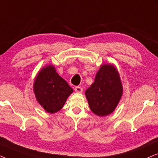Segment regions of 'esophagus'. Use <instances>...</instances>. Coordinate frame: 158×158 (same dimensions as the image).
<instances>
[{
  "instance_id": "34e87169",
  "label": "esophagus",
  "mask_w": 158,
  "mask_h": 158,
  "mask_svg": "<svg viewBox=\"0 0 158 158\" xmlns=\"http://www.w3.org/2000/svg\"><path fill=\"white\" fill-rule=\"evenodd\" d=\"M74 89H75V92H77V93H81V92H83L82 87H79V86H78V87H76Z\"/></svg>"
}]
</instances>
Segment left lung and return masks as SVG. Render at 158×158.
<instances>
[{
    "mask_svg": "<svg viewBox=\"0 0 158 158\" xmlns=\"http://www.w3.org/2000/svg\"><path fill=\"white\" fill-rule=\"evenodd\" d=\"M122 92L123 87L116 69L112 65L104 64L85 94L92 112L99 116H105L115 110Z\"/></svg>",
    "mask_w": 158,
    "mask_h": 158,
    "instance_id": "obj_1",
    "label": "left lung"
}]
</instances>
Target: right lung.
<instances>
[{"label": "right lung", "mask_w": 158, "mask_h": 158, "mask_svg": "<svg viewBox=\"0 0 158 158\" xmlns=\"http://www.w3.org/2000/svg\"><path fill=\"white\" fill-rule=\"evenodd\" d=\"M34 92L39 103L48 113H54L63 108L73 89L56 72L54 66L43 68L34 83Z\"/></svg>", "instance_id": "1"}]
</instances>
